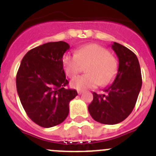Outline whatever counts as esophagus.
<instances>
[{
	"label": "esophagus",
	"mask_w": 156,
	"mask_h": 156,
	"mask_svg": "<svg viewBox=\"0 0 156 156\" xmlns=\"http://www.w3.org/2000/svg\"><path fill=\"white\" fill-rule=\"evenodd\" d=\"M77 93H78V94H79V95H80L81 94L83 93V91H82V90H78V91H77Z\"/></svg>",
	"instance_id": "1"
}]
</instances>
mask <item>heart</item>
<instances>
[{"mask_svg": "<svg viewBox=\"0 0 156 156\" xmlns=\"http://www.w3.org/2000/svg\"><path fill=\"white\" fill-rule=\"evenodd\" d=\"M66 75L73 77L81 71L82 66L87 65V74L78 76L72 80V87L77 90L92 88L100 84L106 86L115 79L118 64L108 51L96 44L85 45L76 51L75 54H67L62 58Z\"/></svg>", "mask_w": 156, "mask_h": 156, "instance_id": "obj_1", "label": "heart"}]
</instances>
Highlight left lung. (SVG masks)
Instances as JSON below:
<instances>
[{
	"label": "left lung",
	"mask_w": 156,
	"mask_h": 156,
	"mask_svg": "<svg viewBox=\"0 0 156 156\" xmlns=\"http://www.w3.org/2000/svg\"><path fill=\"white\" fill-rule=\"evenodd\" d=\"M112 48L119 58L115 80L103 90L106 94L94 92L93 101L88 105V111L95 121L108 125L122 122L131 113L142 85L136 55L118 43L114 42Z\"/></svg>",
	"instance_id": "8db88e82"
}]
</instances>
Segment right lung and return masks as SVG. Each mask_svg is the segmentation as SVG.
<instances>
[{
  "mask_svg": "<svg viewBox=\"0 0 156 156\" xmlns=\"http://www.w3.org/2000/svg\"><path fill=\"white\" fill-rule=\"evenodd\" d=\"M69 45L49 42L29 51L16 75V88L27 115L37 125L49 128L60 124L69 112V102L78 95L66 88L62 58Z\"/></svg>",
  "mask_w": 156,
  "mask_h": 156,
  "instance_id": "right-lung-1",
  "label": "right lung"
}]
</instances>
